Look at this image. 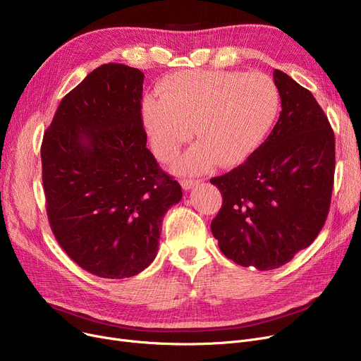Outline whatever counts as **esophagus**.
Instances as JSON below:
<instances>
[{
	"instance_id": "esophagus-1",
	"label": "esophagus",
	"mask_w": 361,
	"mask_h": 361,
	"mask_svg": "<svg viewBox=\"0 0 361 361\" xmlns=\"http://www.w3.org/2000/svg\"><path fill=\"white\" fill-rule=\"evenodd\" d=\"M199 183H200V181L192 180V178H184V180H181V185H183L184 190H190V188H193V187L197 185Z\"/></svg>"
}]
</instances>
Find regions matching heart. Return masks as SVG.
Segmentation results:
<instances>
[{"label":"heart","instance_id":"obj_1","mask_svg":"<svg viewBox=\"0 0 361 361\" xmlns=\"http://www.w3.org/2000/svg\"><path fill=\"white\" fill-rule=\"evenodd\" d=\"M157 97L142 104L152 152L169 162L193 136L197 140L176 164L180 174L247 161L269 135L281 97L267 74L238 70H184L166 75Z\"/></svg>","mask_w":361,"mask_h":361}]
</instances>
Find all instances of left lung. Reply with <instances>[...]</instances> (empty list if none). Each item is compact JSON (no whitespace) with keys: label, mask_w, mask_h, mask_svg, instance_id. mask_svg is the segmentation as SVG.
<instances>
[{"label":"left lung","mask_w":361,"mask_h":361,"mask_svg":"<svg viewBox=\"0 0 361 361\" xmlns=\"http://www.w3.org/2000/svg\"><path fill=\"white\" fill-rule=\"evenodd\" d=\"M282 111L255 154L211 178L222 206L211 230L244 268L276 269L309 247L326 221L335 173L334 130L310 90L274 70Z\"/></svg>","instance_id":"1"}]
</instances>
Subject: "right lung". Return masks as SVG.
<instances>
[{
  "label": "right lung",
  "instance_id": "1",
  "mask_svg": "<svg viewBox=\"0 0 361 361\" xmlns=\"http://www.w3.org/2000/svg\"><path fill=\"white\" fill-rule=\"evenodd\" d=\"M145 74L108 63L68 92L47 128L42 181L51 230L85 271L135 276L154 262L181 185L146 147Z\"/></svg>",
  "mask_w": 361,
  "mask_h": 361
}]
</instances>
